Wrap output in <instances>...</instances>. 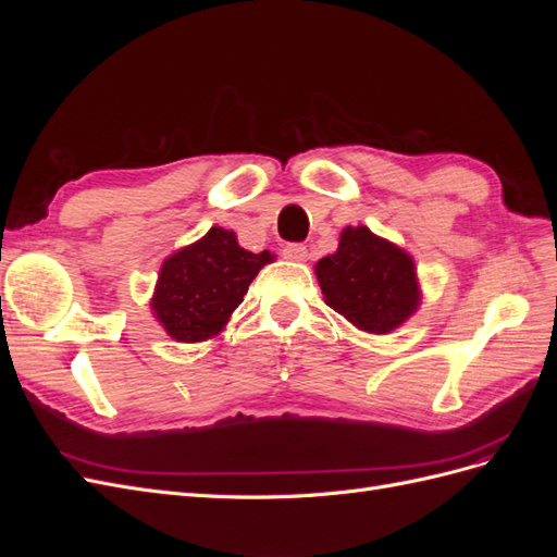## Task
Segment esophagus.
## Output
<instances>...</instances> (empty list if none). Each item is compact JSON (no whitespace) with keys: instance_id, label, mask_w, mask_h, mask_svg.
<instances>
[{"instance_id":"esophagus-1","label":"esophagus","mask_w":557,"mask_h":557,"mask_svg":"<svg viewBox=\"0 0 557 557\" xmlns=\"http://www.w3.org/2000/svg\"><path fill=\"white\" fill-rule=\"evenodd\" d=\"M309 256V250L305 244H285L283 246V258L293 260V262H305Z\"/></svg>"}]
</instances>
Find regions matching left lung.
<instances>
[{
    "mask_svg": "<svg viewBox=\"0 0 557 557\" xmlns=\"http://www.w3.org/2000/svg\"><path fill=\"white\" fill-rule=\"evenodd\" d=\"M325 305L358 330L387 334L420 305L416 264L407 250L364 227H344L339 248L315 262Z\"/></svg>",
    "mask_w": 557,
    "mask_h": 557,
    "instance_id": "1",
    "label": "left lung"
}]
</instances>
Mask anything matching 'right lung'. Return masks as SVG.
<instances>
[{"label": "right lung", "instance_id": "1", "mask_svg": "<svg viewBox=\"0 0 557 557\" xmlns=\"http://www.w3.org/2000/svg\"><path fill=\"white\" fill-rule=\"evenodd\" d=\"M272 260L269 250L250 252L234 232L211 227L162 262L150 309L172 339L207 342L225 330L252 278Z\"/></svg>", "mask_w": 557, "mask_h": 557}]
</instances>
